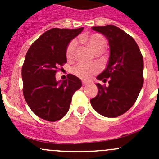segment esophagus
<instances>
[{"label": "esophagus", "instance_id": "obj_1", "mask_svg": "<svg viewBox=\"0 0 159 159\" xmlns=\"http://www.w3.org/2000/svg\"><path fill=\"white\" fill-rule=\"evenodd\" d=\"M88 83L85 82V81H83V86H87L88 85Z\"/></svg>", "mask_w": 159, "mask_h": 159}]
</instances>
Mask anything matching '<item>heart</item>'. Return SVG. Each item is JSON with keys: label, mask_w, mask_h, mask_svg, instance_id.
Segmentation results:
<instances>
[{"label": "heart", "mask_w": 159, "mask_h": 159, "mask_svg": "<svg viewBox=\"0 0 159 159\" xmlns=\"http://www.w3.org/2000/svg\"><path fill=\"white\" fill-rule=\"evenodd\" d=\"M82 41L91 48L95 53H102L105 51L107 48V41L104 38L99 34H92L88 36H82L80 38ZM77 47L76 40H72L69 43L66 51V57L67 60H71L75 56V49ZM73 73L78 77L84 80H88L94 74L98 72L99 67L95 64H79L73 68Z\"/></svg>", "instance_id": "1"}]
</instances>
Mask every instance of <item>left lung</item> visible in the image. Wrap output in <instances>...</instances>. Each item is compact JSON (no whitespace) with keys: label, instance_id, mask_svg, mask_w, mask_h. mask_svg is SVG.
Segmentation results:
<instances>
[{"label":"left lung","instance_id":"1","mask_svg":"<svg viewBox=\"0 0 159 159\" xmlns=\"http://www.w3.org/2000/svg\"><path fill=\"white\" fill-rule=\"evenodd\" d=\"M106 36L110 46V57L105 70L97 80L108 87L96 84L98 94L90 100L94 110L101 116L114 118L131 107L143 85V58L135 40L114 25L92 27Z\"/></svg>","mask_w":159,"mask_h":159}]
</instances>
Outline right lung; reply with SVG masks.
I'll use <instances>...</instances> for the list:
<instances>
[{
  "label": "right lung",
  "instance_id": "add662e5",
  "mask_svg": "<svg viewBox=\"0 0 159 159\" xmlns=\"http://www.w3.org/2000/svg\"><path fill=\"white\" fill-rule=\"evenodd\" d=\"M84 28L49 29L32 43L27 52L21 74L26 102L38 117L49 122L62 119L69 110L73 94L81 88L80 79L69 74L57 81L58 67L67 63L70 42Z\"/></svg>",
  "mask_w": 159,
  "mask_h": 159
}]
</instances>
